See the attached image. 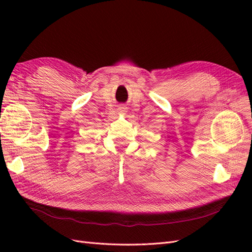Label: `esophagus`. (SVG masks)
I'll return each instance as SVG.
<instances>
[{"mask_svg":"<svg viewBox=\"0 0 252 252\" xmlns=\"http://www.w3.org/2000/svg\"><path fill=\"white\" fill-rule=\"evenodd\" d=\"M120 109H121V111H123V112H125V111L127 110V108L125 107V106H122V107H121Z\"/></svg>","mask_w":252,"mask_h":252,"instance_id":"1","label":"esophagus"}]
</instances>
